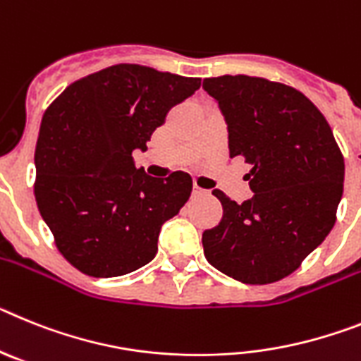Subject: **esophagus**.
I'll use <instances>...</instances> for the list:
<instances>
[{"mask_svg": "<svg viewBox=\"0 0 361 361\" xmlns=\"http://www.w3.org/2000/svg\"><path fill=\"white\" fill-rule=\"evenodd\" d=\"M192 194H194V196H205V194H209V190L202 189V187H198V185H194Z\"/></svg>", "mask_w": 361, "mask_h": 361, "instance_id": "esophagus-1", "label": "esophagus"}]
</instances>
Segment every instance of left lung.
Wrapping results in <instances>:
<instances>
[{"label": "left lung", "mask_w": 361, "mask_h": 361, "mask_svg": "<svg viewBox=\"0 0 361 361\" xmlns=\"http://www.w3.org/2000/svg\"><path fill=\"white\" fill-rule=\"evenodd\" d=\"M224 114L231 158L252 165L243 203L212 194L224 218L203 233L212 267L241 283L278 281L327 238L343 194L345 165L334 134L311 99L283 83L238 76L203 80Z\"/></svg>", "instance_id": "obj_1"}]
</instances>
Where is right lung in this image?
<instances>
[{"instance_id":"right-lung-1","label":"right lung","mask_w":361,"mask_h":361,"mask_svg":"<svg viewBox=\"0 0 361 361\" xmlns=\"http://www.w3.org/2000/svg\"><path fill=\"white\" fill-rule=\"evenodd\" d=\"M185 78L120 63L81 78L43 114L36 143V203L59 252L78 271L114 278L158 252L163 224L192 190L189 174L147 176L133 152L167 112L200 89Z\"/></svg>"}]
</instances>
